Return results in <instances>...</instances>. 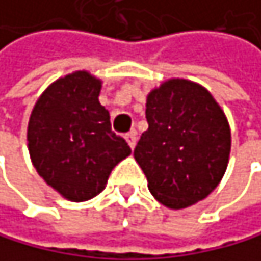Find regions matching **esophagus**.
I'll list each match as a JSON object with an SVG mask.
<instances>
[{
  "label": "esophagus",
  "instance_id": "34e87169",
  "mask_svg": "<svg viewBox=\"0 0 261 261\" xmlns=\"http://www.w3.org/2000/svg\"><path fill=\"white\" fill-rule=\"evenodd\" d=\"M125 139H126V142H128V146L132 147V149H135V146H136V132L133 129V132H129L126 136H125Z\"/></svg>",
  "mask_w": 261,
  "mask_h": 261
}]
</instances>
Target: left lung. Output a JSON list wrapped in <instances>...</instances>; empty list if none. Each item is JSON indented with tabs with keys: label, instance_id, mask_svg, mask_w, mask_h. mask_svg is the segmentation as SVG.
Masks as SVG:
<instances>
[{
	"label": "left lung",
	"instance_id": "1",
	"mask_svg": "<svg viewBox=\"0 0 261 261\" xmlns=\"http://www.w3.org/2000/svg\"><path fill=\"white\" fill-rule=\"evenodd\" d=\"M149 123L135 149L153 198L185 209L216 190L230 160L231 129L207 88L168 79L147 93Z\"/></svg>",
	"mask_w": 261,
	"mask_h": 261
}]
</instances>
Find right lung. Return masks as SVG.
<instances>
[{
    "instance_id": "1",
    "label": "right lung",
    "mask_w": 261,
    "mask_h": 261,
    "mask_svg": "<svg viewBox=\"0 0 261 261\" xmlns=\"http://www.w3.org/2000/svg\"><path fill=\"white\" fill-rule=\"evenodd\" d=\"M102 81L74 71L39 95L27 129L30 159L44 182L68 201L92 200L106 189L111 171L132 153L111 129L98 99Z\"/></svg>"
}]
</instances>
